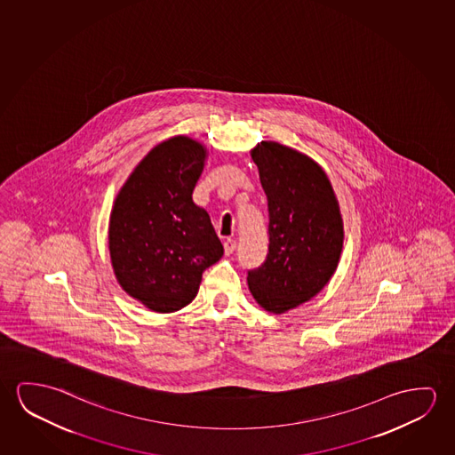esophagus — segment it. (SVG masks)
Returning <instances> with one entry per match:
<instances>
[{
    "label": "esophagus",
    "mask_w": 455,
    "mask_h": 455,
    "mask_svg": "<svg viewBox=\"0 0 455 455\" xmlns=\"http://www.w3.org/2000/svg\"><path fill=\"white\" fill-rule=\"evenodd\" d=\"M224 249H225V253H227V255H230V253L235 252V249H236V241H235V239H231V238L225 239Z\"/></svg>",
    "instance_id": "1"
}]
</instances>
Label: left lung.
Returning <instances> with one entry per match:
<instances>
[{"instance_id": "obj_1", "label": "left lung", "mask_w": 455, "mask_h": 455, "mask_svg": "<svg viewBox=\"0 0 455 455\" xmlns=\"http://www.w3.org/2000/svg\"><path fill=\"white\" fill-rule=\"evenodd\" d=\"M252 159L267 198L269 243L247 283L261 307L283 314L314 298L336 271L342 217L328 176L306 154L261 141Z\"/></svg>"}]
</instances>
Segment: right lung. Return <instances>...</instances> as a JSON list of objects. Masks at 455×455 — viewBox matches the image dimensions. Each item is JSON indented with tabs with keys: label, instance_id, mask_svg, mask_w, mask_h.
Returning <instances> with one entry per match:
<instances>
[{
	"label": "right lung",
	"instance_id": "add662e5",
	"mask_svg": "<svg viewBox=\"0 0 455 455\" xmlns=\"http://www.w3.org/2000/svg\"><path fill=\"white\" fill-rule=\"evenodd\" d=\"M204 154L188 137L157 145L113 206L108 244L116 279L159 314L194 301L204 269L224 255L210 214L192 200Z\"/></svg>",
	"mask_w": 455,
	"mask_h": 455
}]
</instances>
